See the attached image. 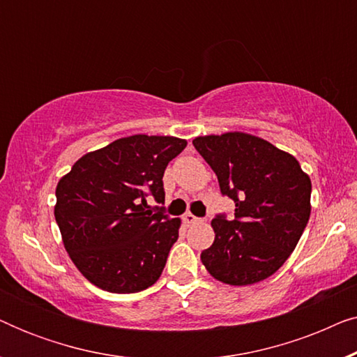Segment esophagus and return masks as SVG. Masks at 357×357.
<instances>
[{
	"mask_svg": "<svg viewBox=\"0 0 357 357\" xmlns=\"http://www.w3.org/2000/svg\"><path fill=\"white\" fill-rule=\"evenodd\" d=\"M183 221H185V224H197V222H199V218H197V216H193L192 213H185L183 214Z\"/></svg>",
	"mask_w": 357,
	"mask_h": 357,
	"instance_id": "esophagus-1",
	"label": "esophagus"
}]
</instances>
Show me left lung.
<instances>
[{"mask_svg":"<svg viewBox=\"0 0 357 357\" xmlns=\"http://www.w3.org/2000/svg\"><path fill=\"white\" fill-rule=\"evenodd\" d=\"M195 149L218 175L234 218L216 214L213 245L202 252L209 275L231 286L266 280L294 250L310 218L312 183L294 155L245 133L198 136Z\"/></svg>","mask_w":357,"mask_h":357,"instance_id":"1","label":"left lung"}]
</instances>
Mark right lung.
<instances>
[{
  "instance_id": "add662e5",
  "label": "right lung",
  "mask_w": 357,
  "mask_h": 357,
  "mask_svg": "<svg viewBox=\"0 0 357 357\" xmlns=\"http://www.w3.org/2000/svg\"><path fill=\"white\" fill-rule=\"evenodd\" d=\"M187 141L135 135L89 153L56 185L55 219L73 263L100 289L131 294L159 280L180 219L164 206V170Z\"/></svg>"
}]
</instances>
